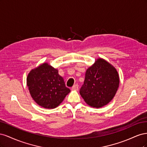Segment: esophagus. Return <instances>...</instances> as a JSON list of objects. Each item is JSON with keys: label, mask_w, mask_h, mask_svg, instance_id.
<instances>
[{"label": "esophagus", "mask_w": 147, "mask_h": 147, "mask_svg": "<svg viewBox=\"0 0 147 147\" xmlns=\"http://www.w3.org/2000/svg\"><path fill=\"white\" fill-rule=\"evenodd\" d=\"M72 90H78V85L77 84H75L72 87Z\"/></svg>", "instance_id": "esophagus-1"}]
</instances>
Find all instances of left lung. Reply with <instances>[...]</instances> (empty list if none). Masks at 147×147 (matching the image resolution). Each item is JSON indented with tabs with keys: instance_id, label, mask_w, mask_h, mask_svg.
I'll return each mask as SVG.
<instances>
[{
	"instance_id": "1",
	"label": "left lung",
	"mask_w": 147,
	"mask_h": 147,
	"mask_svg": "<svg viewBox=\"0 0 147 147\" xmlns=\"http://www.w3.org/2000/svg\"><path fill=\"white\" fill-rule=\"evenodd\" d=\"M117 71L108 62L98 59L86 72L80 94L92 107H102L112 100L119 86Z\"/></svg>"
}]
</instances>
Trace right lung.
<instances>
[{
    "label": "right lung",
    "instance_id": "1",
    "mask_svg": "<svg viewBox=\"0 0 147 147\" xmlns=\"http://www.w3.org/2000/svg\"><path fill=\"white\" fill-rule=\"evenodd\" d=\"M27 85L32 99L45 109H55L70 92L58 70L44 63L32 70L27 77Z\"/></svg>",
    "mask_w": 147,
    "mask_h": 147
}]
</instances>
